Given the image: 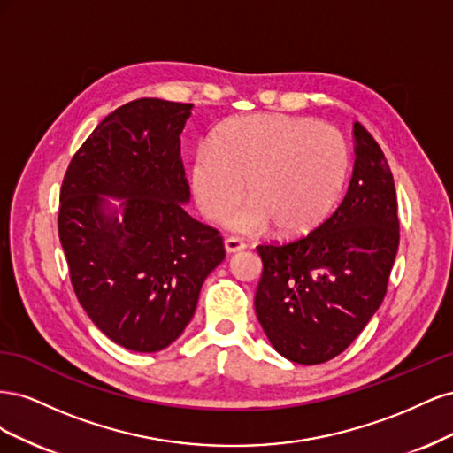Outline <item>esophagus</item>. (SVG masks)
<instances>
[{
    "label": "esophagus",
    "mask_w": 453,
    "mask_h": 453,
    "mask_svg": "<svg viewBox=\"0 0 453 453\" xmlns=\"http://www.w3.org/2000/svg\"><path fill=\"white\" fill-rule=\"evenodd\" d=\"M243 248H245V243L240 238H236V236L225 238V250H226V253H236V251H240Z\"/></svg>",
    "instance_id": "esophagus-1"
}]
</instances>
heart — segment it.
Returning <instances> with one entry per match:
<instances>
[{
    "mask_svg": "<svg viewBox=\"0 0 453 453\" xmlns=\"http://www.w3.org/2000/svg\"><path fill=\"white\" fill-rule=\"evenodd\" d=\"M349 173V147L340 130L291 115H248L217 130L190 166L198 208L223 221L245 196L230 228L304 236L333 213Z\"/></svg>",
    "mask_w": 453,
    "mask_h": 453,
    "instance_id": "1",
    "label": "heart"
}]
</instances>
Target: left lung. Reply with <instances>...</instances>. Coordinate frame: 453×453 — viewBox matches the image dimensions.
Wrapping results in <instances>:
<instances>
[{
	"label": "left lung",
	"instance_id": "obj_1",
	"mask_svg": "<svg viewBox=\"0 0 453 453\" xmlns=\"http://www.w3.org/2000/svg\"><path fill=\"white\" fill-rule=\"evenodd\" d=\"M344 200L310 234L257 245L263 276L257 319L272 346L298 365L331 361L361 334L388 293L399 250L393 173L361 122Z\"/></svg>",
	"mask_w": 453,
	"mask_h": 453
}]
</instances>
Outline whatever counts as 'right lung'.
Masks as SVG:
<instances>
[{
	"label": "right lung",
	"mask_w": 453,
	"mask_h": 453,
	"mask_svg": "<svg viewBox=\"0 0 453 453\" xmlns=\"http://www.w3.org/2000/svg\"><path fill=\"white\" fill-rule=\"evenodd\" d=\"M190 104L140 98L109 113L79 147L60 188L58 236L81 306L115 344L160 351L193 319L223 263L217 228L190 217L181 140ZM100 194L127 197L107 216Z\"/></svg>",
	"instance_id": "1"
}]
</instances>
